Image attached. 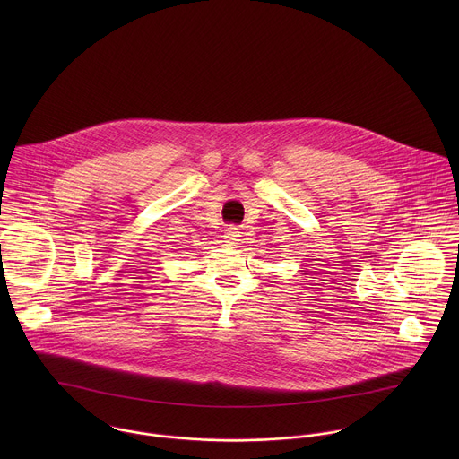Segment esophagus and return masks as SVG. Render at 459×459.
Wrapping results in <instances>:
<instances>
[{
    "label": "esophagus",
    "mask_w": 459,
    "mask_h": 459,
    "mask_svg": "<svg viewBox=\"0 0 459 459\" xmlns=\"http://www.w3.org/2000/svg\"><path fill=\"white\" fill-rule=\"evenodd\" d=\"M242 237H244V235L238 231V228H237V226L228 228V230H226V233H224V238H226L228 246H238V244L242 242Z\"/></svg>",
    "instance_id": "obj_1"
}]
</instances>
